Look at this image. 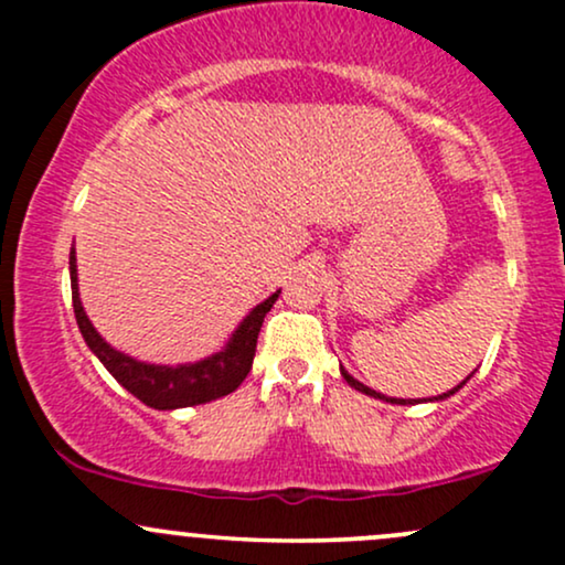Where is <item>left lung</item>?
<instances>
[{
  "mask_svg": "<svg viewBox=\"0 0 565 565\" xmlns=\"http://www.w3.org/2000/svg\"><path fill=\"white\" fill-rule=\"evenodd\" d=\"M340 372H342V377H345V382H348V385L350 387H355V391H361V393H366V395H372V398H382V401H391V404H414V401L412 398H408V401H404V398H385V395H382V393H377V391H372V387H366L364 385V382H359V380H353V377H350V374L345 372V369H342L340 366ZM470 380V377H468ZM468 380H465V382H468ZM465 382H459V385L457 387H454V391H449V393H444V395H438V398L436 401H444V398H449V395H454V393H457L459 391V387H462L465 385Z\"/></svg>",
  "mask_w": 565,
  "mask_h": 565,
  "instance_id": "1",
  "label": "left lung"
}]
</instances>
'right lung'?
I'll return each instance as SVG.
<instances>
[{
  "mask_svg": "<svg viewBox=\"0 0 565 565\" xmlns=\"http://www.w3.org/2000/svg\"><path fill=\"white\" fill-rule=\"evenodd\" d=\"M68 270H71V300H74V316L79 323V332L87 342L89 350L100 359V364L114 374V380L121 387H127L135 398L142 404L167 412V408H183L196 404H210V401L223 398L242 385L246 374L252 369V359L257 350V334H260L263 319L274 302L281 295V289L274 291L268 300L252 308V313L238 323L220 353L210 355V359L196 361V364H180V366H159V364H142L135 361L132 355H125L116 350L95 332L89 323L87 313H84L79 300V284H76V252L71 249L68 255Z\"/></svg>",
  "mask_w": 565,
  "mask_h": 565,
  "instance_id": "right-lung-1",
  "label": "right lung"
}]
</instances>
